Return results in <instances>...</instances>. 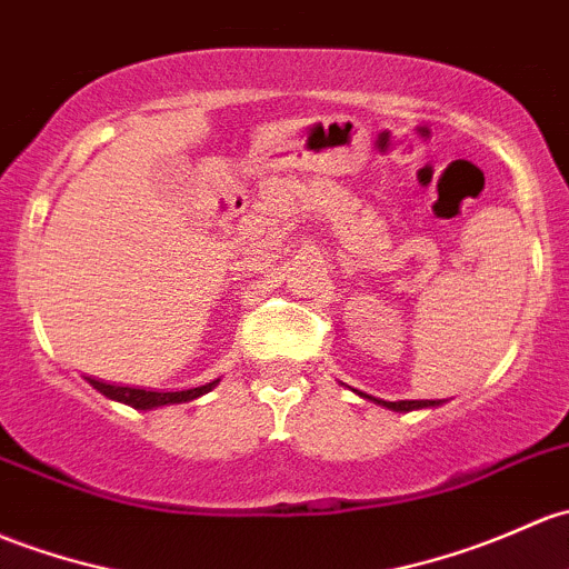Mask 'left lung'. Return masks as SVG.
Returning a JSON list of instances; mask_svg holds the SVG:
<instances>
[{"label": "left lung", "mask_w": 569, "mask_h": 569, "mask_svg": "<svg viewBox=\"0 0 569 569\" xmlns=\"http://www.w3.org/2000/svg\"><path fill=\"white\" fill-rule=\"evenodd\" d=\"M362 398L373 400V403L385 406V409L390 411H403V415L406 411H417V409H436V406L441 403V400H379V398H370V395H362Z\"/></svg>", "instance_id": "left-lung-1"}]
</instances>
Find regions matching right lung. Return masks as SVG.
Instances as JSON below:
<instances>
[{
  "label": "right lung",
  "instance_id": "add662e5",
  "mask_svg": "<svg viewBox=\"0 0 569 569\" xmlns=\"http://www.w3.org/2000/svg\"><path fill=\"white\" fill-rule=\"evenodd\" d=\"M89 385H92L98 392H103L109 400H117V403H128L133 406V409L147 411V409H158V406L188 403V400L201 398V395L212 390L218 381H209L204 387H196V390H184V392H147V390H133V387L103 385V381H94V379H89Z\"/></svg>",
  "mask_w": 569,
  "mask_h": 569
}]
</instances>
